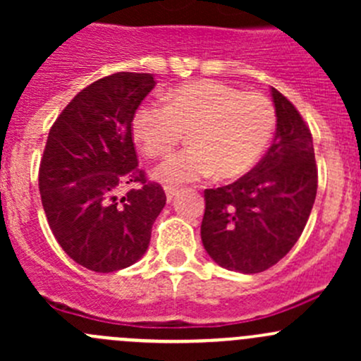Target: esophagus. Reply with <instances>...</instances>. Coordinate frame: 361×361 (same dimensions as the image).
Masks as SVG:
<instances>
[{"label": "esophagus", "mask_w": 361, "mask_h": 361, "mask_svg": "<svg viewBox=\"0 0 361 361\" xmlns=\"http://www.w3.org/2000/svg\"><path fill=\"white\" fill-rule=\"evenodd\" d=\"M164 190H166V197H167V201H173V199H174V195L178 194V188H174V187H169V185H167V187L164 188Z\"/></svg>", "instance_id": "34e87169"}]
</instances>
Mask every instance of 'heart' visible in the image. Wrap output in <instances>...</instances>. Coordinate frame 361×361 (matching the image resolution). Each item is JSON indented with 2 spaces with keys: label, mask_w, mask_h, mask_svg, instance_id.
<instances>
[{
  "label": "heart",
  "mask_w": 361,
  "mask_h": 361,
  "mask_svg": "<svg viewBox=\"0 0 361 361\" xmlns=\"http://www.w3.org/2000/svg\"><path fill=\"white\" fill-rule=\"evenodd\" d=\"M130 129L137 148L148 157L171 154L187 133V150L155 169V178L169 187L211 174L234 180L248 173L267 148L276 129V110L264 94L197 80L169 90L164 106H137Z\"/></svg>",
  "instance_id": "heart-1"
}]
</instances>
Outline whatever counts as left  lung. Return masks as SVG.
<instances>
[{"instance_id":"obj_1","label":"left lung","mask_w":361,"mask_h":361,"mask_svg":"<svg viewBox=\"0 0 361 361\" xmlns=\"http://www.w3.org/2000/svg\"><path fill=\"white\" fill-rule=\"evenodd\" d=\"M271 94L278 123L267 154L234 183L204 190V248L243 274L267 271L293 248L318 190L311 130L279 90Z\"/></svg>"}]
</instances>
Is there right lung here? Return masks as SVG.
<instances>
[{
	"label": "right lung",
	"instance_id": "1",
	"mask_svg": "<svg viewBox=\"0 0 361 361\" xmlns=\"http://www.w3.org/2000/svg\"><path fill=\"white\" fill-rule=\"evenodd\" d=\"M154 87L150 73L96 80L73 97L47 137L38 185L50 231L68 257L94 272L140 260L166 204L164 188L137 166L130 129Z\"/></svg>",
	"mask_w": 361,
	"mask_h": 361
}]
</instances>
